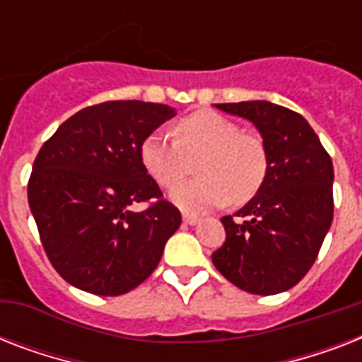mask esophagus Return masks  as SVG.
I'll use <instances>...</instances> for the list:
<instances>
[{"instance_id":"34e87169","label":"esophagus","mask_w":362,"mask_h":362,"mask_svg":"<svg viewBox=\"0 0 362 362\" xmlns=\"http://www.w3.org/2000/svg\"><path fill=\"white\" fill-rule=\"evenodd\" d=\"M182 220H184V223L186 226H195L199 221L197 216H193V214H187V212H184V216H182Z\"/></svg>"}]
</instances>
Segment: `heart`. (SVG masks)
Returning a JSON list of instances; mask_svg holds the SVG:
<instances>
[{"label":"heart","instance_id":"heart-1","mask_svg":"<svg viewBox=\"0 0 362 362\" xmlns=\"http://www.w3.org/2000/svg\"><path fill=\"white\" fill-rule=\"evenodd\" d=\"M201 178L176 186L170 201L186 212H206L229 201L244 204L261 189L269 173V153L255 135L242 133L231 118L199 110L175 125V139L150 133L141 142V161L161 187H173L192 170Z\"/></svg>","mask_w":362,"mask_h":362}]
</instances>
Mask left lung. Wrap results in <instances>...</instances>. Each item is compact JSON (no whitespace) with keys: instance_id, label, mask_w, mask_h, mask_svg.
<instances>
[{"instance_id":"obj_1","label":"left lung","mask_w":362,"mask_h":362,"mask_svg":"<svg viewBox=\"0 0 362 362\" xmlns=\"http://www.w3.org/2000/svg\"><path fill=\"white\" fill-rule=\"evenodd\" d=\"M252 122L269 153V173L255 197L223 216L226 242L212 263L253 295L287 291L312 269L332 223L331 156L303 116L269 101L220 103Z\"/></svg>"}]
</instances>
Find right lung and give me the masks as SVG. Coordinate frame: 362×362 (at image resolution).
I'll return each mask as SVG.
<instances>
[{"label": "right lung", "instance_id": "obj_1", "mask_svg": "<svg viewBox=\"0 0 362 362\" xmlns=\"http://www.w3.org/2000/svg\"><path fill=\"white\" fill-rule=\"evenodd\" d=\"M173 116L169 105L105 101L41 146L28 201L50 263L71 286L116 297L156 270L182 216L144 169L141 142ZM150 198L148 209L130 210Z\"/></svg>", "mask_w": 362, "mask_h": 362}]
</instances>
